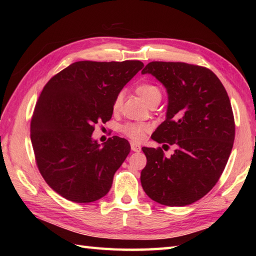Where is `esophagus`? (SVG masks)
Here are the masks:
<instances>
[{"instance_id": "esophagus-1", "label": "esophagus", "mask_w": 256, "mask_h": 256, "mask_svg": "<svg viewBox=\"0 0 256 256\" xmlns=\"http://www.w3.org/2000/svg\"><path fill=\"white\" fill-rule=\"evenodd\" d=\"M140 148H140V145L134 143V142L131 143V150L133 152H140Z\"/></svg>"}]
</instances>
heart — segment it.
I'll return each instance as SVG.
<instances>
[{
    "mask_svg": "<svg viewBox=\"0 0 256 256\" xmlns=\"http://www.w3.org/2000/svg\"><path fill=\"white\" fill-rule=\"evenodd\" d=\"M135 91H136V94L140 96V99H142L146 104H148L150 100H153L154 98L160 96V89L152 84H140L136 86ZM121 104H122V94H118L113 102V111L114 112L118 111ZM148 130H150V126L148 124L134 123V122H128L126 124H124L121 128L122 133L134 140H142L144 138L145 133L148 132Z\"/></svg>",
    "mask_w": 256,
    "mask_h": 256,
    "instance_id": "obj_1",
    "label": "heart"
}]
</instances>
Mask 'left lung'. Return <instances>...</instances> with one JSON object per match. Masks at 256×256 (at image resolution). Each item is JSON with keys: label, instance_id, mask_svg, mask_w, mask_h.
<instances>
[{"label": "left lung", "instance_id": "obj_1", "mask_svg": "<svg viewBox=\"0 0 256 256\" xmlns=\"http://www.w3.org/2000/svg\"><path fill=\"white\" fill-rule=\"evenodd\" d=\"M142 74L155 77L168 96L166 118L152 138L176 148L170 157L160 148H142L148 158L142 187L160 204H192L214 188L229 160L236 135L230 99L219 78L204 67L152 62Z\"/></svg>", "mask_w": 256, "mask_h": 256}]
</instances>
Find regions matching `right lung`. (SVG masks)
I'll list each match as a JSON object with an SVG mask.
<instances>
[{
  "instance_id": "right-lung-1",
  "label": "right lung",
  "mask_w": 256,
  "mask_h": 256,
  "mask_svg": "<svg viewBox=\"0 0 256 256\" xmlns=\"http://www.w3.org/2000/svg\"><path fill=\"white\" fill-rule=\"evenodd\" d=\"M143 67L140 60L77 62L44 86L30 140L42 178L62 197L86 204L108 192L131 146L118 136L100 145L91 135L111 118L116 98Z\"/></svg>"
}]
</instances>
